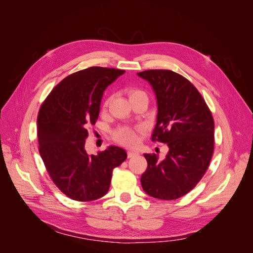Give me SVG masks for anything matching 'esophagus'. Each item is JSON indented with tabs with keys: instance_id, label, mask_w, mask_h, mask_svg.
Listing matches in <instances>:
<instances>
[{
	"instance_id": "obj_1",
	"label": "esophagus",
	"mask_w": 253,
	"mask_h": 253,
	"mask_svg": "<svg viewBox=\"0 0 253 253\" xmlns=\"http://www.w3.org/2000/svg\"><path fill=\"white\" fill-rule=\"evenodd\" d=\"M139 153L137 152V151H134V150H129V151H127V157L128 158H132V157H134V156H136V155H138Z\"/></svg>"
}]
</instances>
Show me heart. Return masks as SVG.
Returning <instances> with one entry per match:
<instances>
[{
    "label": "heart",
    "instance_id": "1",
    "mask_svg": "<svg viewBox=\"0 0 253 253\" xmlns=\"http://www.w3.org/2000/svg\"><path fill=\"white\" fill-rule=\"evenodd\" d=\"M140 93H143V91L139 89H132L129 91V98ZM108 104L109 100H106L104 102V108H106ZM114 139L121 144L126 145V147H134L138 142V131L129 126H121L114 132Z\"/></svg>",
    "mask_w": 253,
    "mask_h": 253
}]
</instances>
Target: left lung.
Returning <instances> with one entry per match:
<instances>
[{
	"label": "left lung",
	"mask_w": 253,
	"mask_h": 253,
	"mask_svg": "<svg viewBox=\"0 0 253 253\" xmlns=\"http://www.w3.org/2000/svg\"><path fill=\"white\" fill-rule=\"evenodd\" d=\"M137 75L151 84L157 99L152 140L169 147L163 160L156 154H144L148 168L141 186L152 197L176 200L189 193L208 170L214 151L212 113L200 91L181 75L169 70Z\"/></svg>",
	"instance_id": "left-lung-1"
}]
</instances>
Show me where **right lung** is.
<instances>
[{
  "label": "right lung",
  "mask_w": 253,
  "mask_h": 253,
  "mask_svg": "<svg viewBox=\"0 0 253 253\" xmlns=\"http://www.w3.org/2000/svg\"><path fill=\"white\" fill-rule=\"evenodd\" d=\"M125 71L93 66L67 76L52 88L38 114L39 152L53 183L67 197L90 202L110 189L114 168L126 159L118 147L88 155L87 128L99 116L103 91Z\"/></svg>",
  "instance_id": "obj_1"
}]
</instances>
